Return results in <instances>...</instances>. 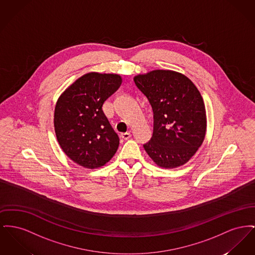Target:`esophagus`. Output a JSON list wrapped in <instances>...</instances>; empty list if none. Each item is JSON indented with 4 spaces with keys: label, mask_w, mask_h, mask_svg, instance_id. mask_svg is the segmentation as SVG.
<instances>
[{
    "label": "esophagus",
    "mask_w": 255,
    "mask_h": 255,
    "mask_svg": "<svg viewBox=\"0 0 255 255\" xmlns=\"http://www.w3.org/2000/svg\"><path fill=\"white\" fill-rule=\"evenodd\" d=\"M120 136L123 138V139H128V138H130L131 137V133H129V132H126V133H122Z\"/></svg>",
    "instance_id": "34e87169"
}]
</instances>
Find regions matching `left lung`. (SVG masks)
Here are the masks:
<instances>
[{
    "instance_id": "left-lung-1",
    "label": "left lung",
    "mask_w": 255,
    "mask_h": 255,
    "mask_svg": "<svg viewBox=\"0 0 255 255\" xmlns=\"http://www.w3.org/2000/svg\"><path fill=\"white\" fill-rule=\"evenodd\" d=\"M154 115L153 135L143 147L163 168L186 164L202 144L207 127L203 98L187 76L157 69L134 77Z\"/></svg>"
}]
</instances>
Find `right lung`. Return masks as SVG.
<instances>
[{
  "instance_id": "right-lung-1",
  "label": "right lung",
  "mask_w": 255,
  "mask_h": 255,
  "mask_svg": "<svg viewBox=\"0 0 255 255\" xmlns=\"http://www.w3.org/2000/svg\"><path fill=\"white\" fill-rule=\"evenodd\" d=\"M121 83L119 74L90 72L60 94L54 114L55 133L62 151L76 164L98 168L116 154L120 137L102 107Z\"/></svg>"
}]
</instances>
